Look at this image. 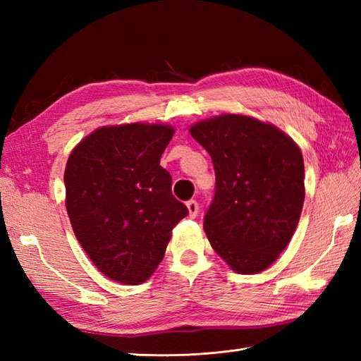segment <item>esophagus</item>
I'll use <instances>...</instances> for the list:
<instances>
[{
    "instance_id": "obj_1",
    "label": "esophagus",
    "mask_w": 361,
    "mask_h": 361,
    "mask_svg": "<svg viewBox=\"0 0 361 361\" xmlns=\"http://www.w3.org/2000/svg\"><path fill=\"white\" fill-rule=\"evenodd\" d=\"M186 206H188V211H189V217L195 219L197 214H198V203L195 200H189L186 203Z\"/></svg>"
}]
</instances>
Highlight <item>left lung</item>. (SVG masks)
<instances>
[{
	"mask_svg": "<svg viewBox=\"0 0 361 361\" xmlns=\"http://www.w3.org/2000/svg\"><path fill=\"white\" fill-rule=\"evenodd\" d=\"M189 133L209 153L216 171V194L203 221L211 247L235 273L267 270L301 217V149L271 122L247 114L198 121Z\"/></svg>",
	"mask_w": 361,
	"mask_h": 361,
	"instance_id": "obj_1",
	"label": "left lung"
}]
</instances>
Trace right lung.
<instances>
[{
	"mask_svg": "<svg viewBox=\"0 0 361 361\" xmlns=\"http://www.w3.org/2000/svg\"><path fill=\"white\" fill-rule=\"evenodd\" d=\"M175 128L130 122L96 128L71 150L65 206L73 231L106 278L137 286L155 273L188 208L159 166Z\"/></svg>",
	"mask_w": 361,
	"mask_h": 361,
	"instance_id": "right-lung-1",
	"label": "right lung"
}]
</instances>
